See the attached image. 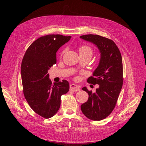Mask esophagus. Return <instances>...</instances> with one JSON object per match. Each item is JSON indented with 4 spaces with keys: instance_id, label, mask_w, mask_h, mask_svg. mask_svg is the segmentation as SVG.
Returning <instances> with one entry per match:
<instances>
[{
    "instance_id": "34e87169",
    "label": "esophagus",
    "mask_w": 146,
    "mask_h": 146,
    "mask_svg": "<svg viewBox=\"0 0 146 146\" xmlns=\"http://www.w3.org/2000/svg\"><path fill=\"white\" fill-rule=\"evenodd\" d=\"M70 90H72L73 92H77L80 90V87L78 85H76V84H74V83L70 84Z\"/></svg>"
}]
</instances>
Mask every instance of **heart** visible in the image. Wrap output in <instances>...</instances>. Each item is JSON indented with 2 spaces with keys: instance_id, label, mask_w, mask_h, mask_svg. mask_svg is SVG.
Segmentation results:
<instances>
[{
  "instance_id": "obj_1",
  "label": "heart",
  "mask_w": 146,
  "mask_h": 146,
  "mask_svg": "<svg viewBox=\"0 0 146 146\" xmlns=\"http://www.w3.org/2000/svg\"><path fill=\"white\" fill-rule=\"evenodd\" d=\"M79 52L86 54L90 56L92 55V50L88 45H82L79 48Z\"/></svg>"
}]
</instances>
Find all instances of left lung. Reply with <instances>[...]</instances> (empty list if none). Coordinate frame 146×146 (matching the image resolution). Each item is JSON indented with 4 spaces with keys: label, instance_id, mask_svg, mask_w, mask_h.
Segmentation results:
<instances>
[{
    "label": "left lung",
    "instance_id": "8db88e82",
    "mask_svg": "<svg viewBox=\"0 0 146 146\" xmlns=\"http://www.w3.org/2000/svg\"><path fill=\"white\" fill-rule=\"evenodd\" d=\"M82 39L95 44L101 53V58L92 76L88 82L99 85L96 92L83 87L88 94L87 102L80 108L90 119L101 121L108 117L116 105L123 83L122 60L120 51L112 40L98 35L89 34L80 36Z\"/></svg>",
    "mask_w": 146,
    "mask_h": 146
}]
</instances>
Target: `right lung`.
I'll return each instance as SVG.
<instances>
[{"label": "right lung", "mask_w": 146, "mask_h": 146, "mask_svg": "<svg viewBox=\"0 0 146 146\" xmlns=\"http://www.w3.org/2000/svg\"><path fill=\"white\" fill-rule=\"evenodd\" d=\"M71 37L59 34L41 36L30 45L22 59L21 77L25 98L32 110L45 118L57 112L61 96L70 88L66 80L52 85L48 70L56 63L58 50Z\"/></svg>", "instance_id": "add662e5"}]
</instances>
